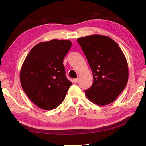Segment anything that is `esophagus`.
<instances>
[{
	"label": "esophagus",
	"mask_w": 146,
	"mask_h": 146,
	"mask_svg": "<svg viewBox=\"0 0 146 146\" xmlns=\"http://www.w3.org/2000/svg\"><path fill=\"white\" fill-rule=\"evenodd\" d=\"M73 82H75V83H78V78L74 79V80H73Z\"/></svg>",
	"instance_id": "obj_1"
}]
</instances>
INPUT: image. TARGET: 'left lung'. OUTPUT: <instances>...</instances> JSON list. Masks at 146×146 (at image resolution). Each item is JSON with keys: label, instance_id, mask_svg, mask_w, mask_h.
<instances>
[{"label": "left lung", "instance_id": "1", "mask_svg": "<svg viewBox=\"0 0 146 146\" xmlns=\"http://www.w3.org/2000/svg\"><path fill=\"white\" fill-rule=\"evenodd\" d=\"M90 67L94 83L85 90L89 100L105 105L115 100L127 83L126 58L115 41L106 36L93 35L77 39Z\"/></svg>", "mask_w": 146, "mask_h": 146}]
</instances>
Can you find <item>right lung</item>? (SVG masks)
I'll return each instance as SVG.
<instances>
[{
  "mask_svg": "<svg viewBox=\"0 0 146 146\" xmlns=\"http://www.w3.org/2000/svg\"><path fill=\"white\" fill-rule=\"evenodd\" d=\"M71 44L69 40L40 42L23 62L20 71L22 88L31 101L41 109L50 110L58 107L71 85L63 64Z\"/></svg>",
  "mask_w": 146,
  "mask_h": 146,
  "instance_id": "obj_1",
  "label": "right lung"
}]
</instances>
